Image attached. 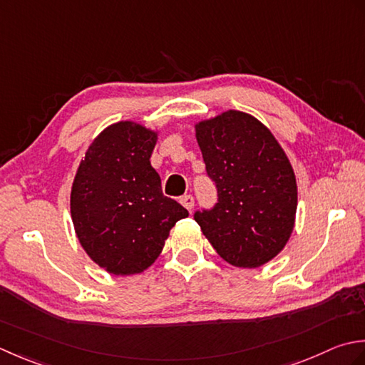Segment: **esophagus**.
<instances>
[{
	"mask_svg": "<svg viewBox=\"0 0 365 365\" xmlns=\"http://www.w3.org/2000/svg\"><path fill=\"white\" fill-rule=\"evenodd\" d=\"M180 203L185 207V210H192L193 207V197L192 195H184L180 198Z\"/></svg>",
	"mask_w": 365,
	"mask_h": 365,
	"instance_id": "1",
	"label": "esophagus"
}]
</instances>
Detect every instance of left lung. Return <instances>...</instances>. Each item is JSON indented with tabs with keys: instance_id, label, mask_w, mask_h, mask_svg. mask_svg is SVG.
I'll return each instance as SVG.
<instances>
[{
	"instance_id": "1",
	"label": "left lung",
	"mask_w": 365,
	"mask_h": 365,
	"mask_svg": "<svg viewBox=\"0 0 365 365\" xmlns=\"http://www.w3.org/2000/svg\"><path fill=\"white\" fill-rule=\"evenodd\" d=\"M195 130L217 203L193 219L227 263H267L294 227L297 187L285 151L264 124L237 110L198 123Z\"/></svg>"
}]
</instances>
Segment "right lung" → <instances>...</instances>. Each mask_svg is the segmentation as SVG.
I'll return each mask as SVG.
<instances>
[{
	"label": "right lung",
	"instance_id": "1",
	"mask_svg": "<svg viewBox=\"0 0 365 365\" xmlns=\"http://www.w3.org/2000/svg\"><path fill=\"white\" fill-rule=\"evenodd\" d=\"M158 133L137 123L111 124L80 162L71 214L81 247L115 276L148 269L170 230L189 212L162 193L150 158Z\"/></svg>",
	"mask_w": 365,
	"mask_h": 365
}]
</instances>
